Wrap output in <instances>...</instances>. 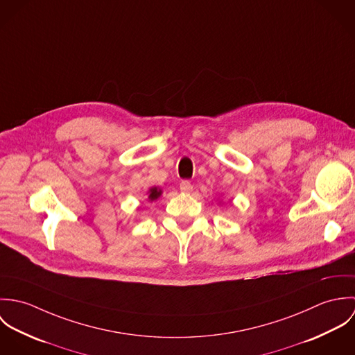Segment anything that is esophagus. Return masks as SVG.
I'll return each instance as SVG.
<instances>
[{"label": "esophagus", "mask_w": 355, "mask_h": 355, "mask_svg": "<svg viewBox=\"0 0 355 355\" xmlns=\"http://www.w3.org/2000/svg\"><path fill=\"white\" fill-rule=\"evenodd\" d=\"M180 191L182 193H191L193 191V184L189 182V180H183L182 183H180Z\"/></svg>", "instance_id": "1"}]
</instances>
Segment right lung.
I'll list each match as a JSON object with an SVG mask.
<instances>
[{
	"mask_svg": "<svg viewBox=\"0 0 355 355\" xmlns=\"http://www.w3.org/2000/svg\"><path fill=\"white\" fill-rule=\"evenodd\" d=\"M148 194H149V201H155V200L162 194V190L158 189V187H152V189L148 191Z\"/></svg>",
	"mask_w": 355,
	"mask_h": 355,
	"instance_id": "obj_1",
	"label": "right lung"
}]
</instances>
